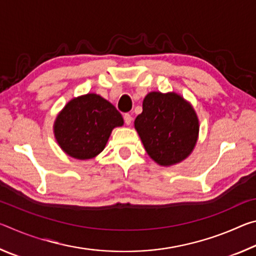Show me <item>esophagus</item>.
Returning a JSON list of instances; mask_svg holds the SVG:
<instances>
[{"label": "esophagus", "instance_id": "esophagus-1", "mask_svg": "<svg viewBox=\"0 0 256 256\" xmlns=\"http://www.w3.org/2000/svg\"><path fill=\"white\" fill-rule=\"evenodd\" d=\"M132 116L128 114V112H126V114H124V122H125V124L126 125H130L132 123Z\"/></svg>", "mask_w": 256, "mask_h": 256}]
</instances>
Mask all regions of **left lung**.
Wrapping results in <instances>:
<instances>
[{
	"mask_svg": "<svg viewBox=\"0 0 256 256\" xmlns=\"http://www.w3.org/2000/svg\"><path fill=\"white\" fill-rule=\"evenodd\" d=\"M144 110L134 120L148 154L162 166H170L192 152L198 134L193 107L178 94L150 92Z\"/></svg>",
	"mask_w": 256,
	"mask_h": 256,
	"instance_id": "obj_1",
	"label": "left lung"
}]
</instances>
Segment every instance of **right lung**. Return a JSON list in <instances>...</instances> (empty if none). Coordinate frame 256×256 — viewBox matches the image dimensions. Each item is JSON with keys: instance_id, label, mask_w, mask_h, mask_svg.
<instances>
[{"instance_id": "right-lung-1", "label": "right lung", "mask_w": 256, "mask_h": 256, "mask_svg": "<svg viewBox=\"0 0 256 256\" xmlns=\"http://www.w3.org/2000/svg\"><path fill=\"white\" fill-rule=\"evenodd\" d=\"M122 125V115L110 102L88 94L68 102L56 118L54 133L64 152L90 159L105 148L112 130Z\"/></svg>"}]
</instances>
